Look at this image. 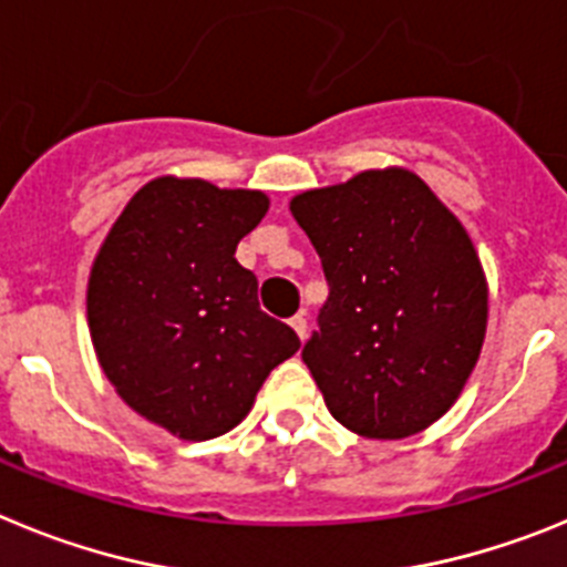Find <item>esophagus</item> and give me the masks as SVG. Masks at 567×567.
<instances>
[{
  "label": "esophagus",
  "instance_id": "obj_1",
  "mask_svg": "<svg viewBox=\"0 0 567 567\" xmlns=\"http://www.w3.org/2000/svg\"><path fill=\"white\" fill-rule=\"evenodd\" d=\"M289 327H292L295 332H298V338H300V340L307 338V332H309V327H307V315H303V312L292 315V318H289Z\"/></svg>",
  "mask_w": 567,
  "mask_h": 567
}]
</instances>
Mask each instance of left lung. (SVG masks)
Listing matches in <instances>:
<instances>
[{"label": "left lung", "instance_id": "obj_1", "mask_svg": "<svg viewBox=\"0 0 567 567\" xmlns=\"http://www.w3.org/2000/svg\"><path fill=\"white\" fill-rule=\"evenodd\" d=\"M329 298L303 363L349 432H423L463 392L488 318L483 267L463 224L405 169H369L292 202Z\"/></svg>", "mask_w": 567, "mask_h": 567}]
</instances>
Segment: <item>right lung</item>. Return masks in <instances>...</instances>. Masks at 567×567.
I'll use <instances>...</instances> for the list:
<instances>
[{
	"label": "right lung",
	"instance_id": "1",
	"mask_svg": "<svg viewBox=\"0 0 567 567\" xmlns=\"http://www.w3.org/2000/svg\"><path fill=\"white\" fill-rule=\"evenodd\" d=\"M255 189L155 178L130 198L96 255L87 318L124 403L184 440L227 434L275 365L300 349L260 312L235 247L267 215Z\"/></svg>",
	"mask_w": 567,
	"mask_h": 567
}]
</instances>
